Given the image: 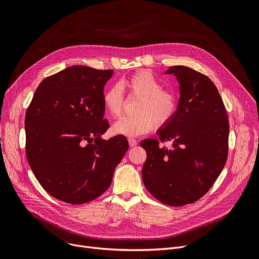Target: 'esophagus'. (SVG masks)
Returning <instances> with one entry per match:
<instances>
[{
  "mask_svg": "<svg viewBox=\"0 0 259 259\" xmlns=\"http://www.w3.org/2000/svg\"><path fill=\"white\" fill-rule=\"evenodd\" d=\"M128 142H129L130 147H133V146H135V145L137 144V141H136L135 139H133V138H129V139H128Z\"/></svg>",
  "mask_w": 259,
  "mask_h": 259,
  "instance_id": "obj_1",
  "label": "esophagus"
}]
</instances>
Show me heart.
I'll return each instance as SVG.
<instances>
[{"label": "heart", "mask_w": 259, "mask_h": 259, "mask_svg": "<svg viewBox=\"0 0 259 259\" xmlns=\"http://www.w3.org/2000/svg\"><path fill=\"white\" fill-rule=\"evenodd\" d=\"M130 95L139 98L135 116L119 119L112 127L115 134L137 137L151 132L155 126L164 127L175 117L178 109L176 94L162 88V83L147 70H140L124 82ZM103 106L113 117L121 115L124 106V92L120 84L107 88L102 96Z\"/></svg>", "instance_id": "b5f03b06"}]
</instances>
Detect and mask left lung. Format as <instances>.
Masks as SVG:
<instances>
[{"instance_id":"1","label":"left lung","mask_w":259,"mask_h":259,"mask_svg":"<svg viewBox=\"0 0 259 259\" xmlns=\"http://www.w3.org/2000/svg\"><path fill=\"white\" fill-rule=\"evenodd\" d=\"M180 98L172 121L159 129L158 139H144V187L169 206H183L202 198L223 171L229 152L230 124L226 106L213 82L183 65L170 66ZM172 141L167 149L159 141Z\"/></svg>"}]
</instances>
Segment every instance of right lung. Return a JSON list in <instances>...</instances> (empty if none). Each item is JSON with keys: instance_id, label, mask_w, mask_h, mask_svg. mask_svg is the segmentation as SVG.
<instances>
[{"instance_id": "1", "label": "right lung", "mask_w": 259, "mask_h": 259, "mask_svg": "<svg viewBox=\"0 0 259 259\" xmlns=\"http://www.w3.org/2000/svg\"><path fill=\"white\" fill-rule=\"evenodd\" d=\"M113 75V69L69 66L44 79L27 107V162L57 200L79 205L102 195L128 151L123 135L101 138L109 127L103 88Z\"/></svg>"}]
</instances>
